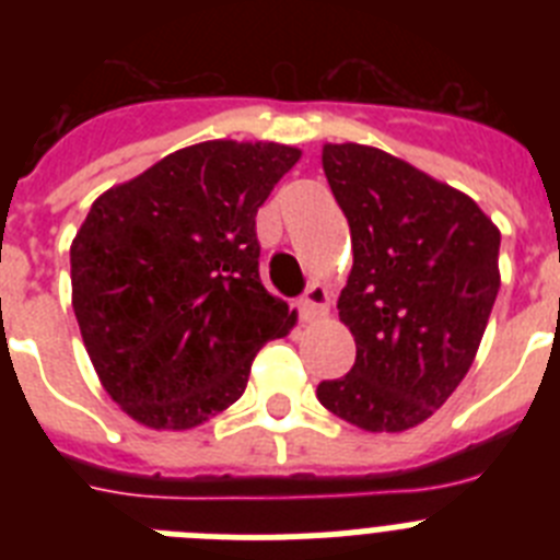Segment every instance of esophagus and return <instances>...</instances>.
<instances>
[{
  "label": "esophagus",
  "instance_id": "esophagus-1",
  "mask_svg": "<svg viewBox=\"0 0 560 560\" xmlns=\"http://www.w3.org/2000/svg\"><path fill=\"white\" fill-rule=\"evenodd\" d=\"M330 308V294L325 285L314 283L308 285V291H305V296L300 300V316H303L305 323H314V319H319V316L328 314Z\"/></svg>",
  "mask_w": 560,
  "mask_h": 560
}]
</instances>
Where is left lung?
<instances>
[{
	"label": "left lung",
	"instance_id": "obj_1",
	"mask_svg": "<svg viewBox=\"0 0 560 560\" xmlns=\"http://www.w3.org/2000/svg\"><path fill=\"white\" fill-rule=\"evenodd\" d=\"M323 167L350 224L336 308L355 364L316 398L364 432H404L471 368L497 303L499 230L465 192L378 148L325 145Z\"/></svg>",
	"mask_w": 560,
	"mask_h": 560
}]
</instances>
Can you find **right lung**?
Here are the masks:
<instances>
[{
	"label": "right lung",
	"mask_w": 560,
	"mask_h": 560,
	"mask_svg": "<svg viewBox=\"0 0 560 560\" xmlns=\"http://www.w3.org/2000/svg\"><path fill=\"white\" fill-rule=\"evenodd\" d=\"M300 151L210 140L106 190L78 230L72 308L97 378L148 429H192L296 323L257 271L255 215Z\"/></svg>",
	"instance_id": "right-lung-1"
}]
</instances>
